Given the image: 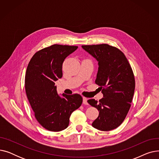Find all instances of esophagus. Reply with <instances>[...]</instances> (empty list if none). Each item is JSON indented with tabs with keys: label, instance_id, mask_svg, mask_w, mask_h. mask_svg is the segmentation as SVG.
Returning a JSON list of instances; mask_svg holds the SVG:
<instances>
[{
	"label": "esophagus",
	"instance_id": "obj_1",
	"mask_svg": "<svg viewBox=\"0 0 159 159\" xmlns=\"http://www.w3.org/2000/svg\"><path fill=\"white\" fill-rule=\"evenodd\" d=\"M82 103L85 104V105H88V99L86 98V97H83V102Z\"/></svg>",
	"mask_w": 159,
	"mask_h": 159
}]
</instances>
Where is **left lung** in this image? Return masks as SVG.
<instances>
[{"instance_id":"obj_1","label":"left lung","mask_w":159,"mask_h":159,"mask_svg":"<svg viewBox=\"0 0 159 159\" xmlns=\"http://www.w3.org/2000/svg\"><path fill=\"white\" fill-rule=\"evenodd\" d=\"M98 61L95 83L102 89L103 98L99 102H88L99 111L92 126L101 131L119 127L129 111L134 94L135 81L131 67L120 49L107 44L82 46Z\"/></svg>"}]
</instances>
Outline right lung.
<instances>
[{"label": "right lung", "mask_w": 159, "mask_h": 159, "mask_svg": "<svg viewBox=\"0 0 159 159\" xmlns=\"http://www.w3.org/2000/svg\"><path fill=\"white\" fill-rule=\"evenodd\" d=\"M78 46L54 44L35 53L28 64L25 89L37 120L51 131H60L68 126L70 115L82 103L79 94L57 93L55 82L62 77L65 58Z\"/></svg>", "instance_id": "add662e5"}]
</instances>
